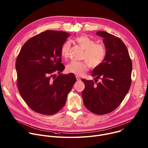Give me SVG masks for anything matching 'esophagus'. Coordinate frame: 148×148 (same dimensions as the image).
<instances>
[{"instance_id":"34e87169","label":"esophagus","mask_w":148,"mask_h":148,"mask_svg":"<svg viewBox=\"0 0 148 148\" xmlns=\"http://www.w3.org/2000/svg\"><path fill=\"white\" fill-rule=\"evenodd\" d=\"M76 80H78V81H79V80H80V79H81V78H80L79 76H76Z\"/></svg>"}]
</instances>
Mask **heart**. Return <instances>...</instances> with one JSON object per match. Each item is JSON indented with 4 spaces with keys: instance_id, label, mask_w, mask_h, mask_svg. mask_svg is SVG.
Listing matches in <instances>:
<instances>
[{
    "instance_id": "b5f03b06",
    "label": "heart",
    "mask_w": 148,
    "mask_h": 148,
    "mask_svg": "<svg viewBox=\"0 0 148 148\" xmlns=\"http://www.w3.org/2000/svg\"><path fill=\"white\" fill-rule=\"evenodd\" d=\"M75 42L84 50L82 59L86 61H72L66 66L68 73L81 76L86 73L90 66L92 68H97L103 62L106 51L105 46L101 43H96L92 39L86 35H81L75 39ZM71 45L69 42H64L60 49V54L63 58L66 59L69 55Z\"/></svg>"
}]
</instances>
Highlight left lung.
<instances>
[{"label":"left lung","instance_id":"8db88e82","mask_svg":"<svg viewBox=\"0 0 148 148\" xmlns=\"http://www.w3.org/2000/svg\"><path fill=\"white\" fill-rule=\"evenodd\" d=\"M103 38L106 56L101 65L95 68L92 76L95 82L85 79L82 96L85 107L96 114H105L116 109L122 103L131 85L132 63L122 40L105 31L97 32ZM97 78L101 81L97 83Z\"/></svg>","mask_w":148,"mask_h":148}]
</instances>
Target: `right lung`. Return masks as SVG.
<instances>
[{"label":"right lung","mask_w":148,"mask_h":148,"mask_svg":"<svg viewBox=\"0 0 148 148\" xmlns=\"http://www.w3.org/2000/svg\"><path fill=\"white\" fill-rule=\"evenodd\" d=\"M68 33L46 30L29 39L16 61L17 86L27 106L34 111L52 115L64 105L76 82L73 73L60 74L64 69L60 49Z\"/></svg>","instance_id":"add662e5"}]
</instances>
